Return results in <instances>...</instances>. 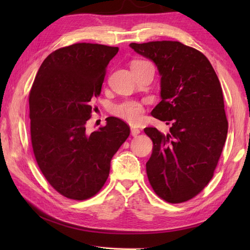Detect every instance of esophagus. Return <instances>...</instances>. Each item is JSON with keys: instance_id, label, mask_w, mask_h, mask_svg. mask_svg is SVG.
<instances>
[{"instance_id": "34e87169", "label": "esophagus", "mask_w": 250, "mask_h": 250, "mask_svg": "<svg viewBox=\"0 0 250 250\" xmlns=\"http://www.w3.org/2000/svg\"><path fill=\"white\" fill-rule=\"evenodd\" d=\"M140 132H141V131H140L139 128H135V127H132V128H131V135H132V137H137V135H138Z\"/></svg>"}]
</instances>
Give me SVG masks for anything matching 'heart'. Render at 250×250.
I'll return each mask as SVG.
<instances>
[{
    "label": "heart",
    "instance_id": "1",
    "mask_svg": "<svg viewBox=\"0 0 250 250\" xmlns=\"http://www.w3.org/2000/svg\"><path fill=\"white\" fill-rule=\"evenodd\" d=\"M112 112L118 118L133 125L140 124L144 118V108L142 104L137 101H125L120 103L113 106Z\"/></svg>",
    "mask_w": 250,
    "mask_h": 250
}]
</instances>
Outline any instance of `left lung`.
<instances>
[{"instance_id": "left-lung-1", "label": "left lung", "mask_w": 250, "mask_h": 250, "mask_svg": "<svg viewBox=\"0 0 250 250\" xmlns=\"http://www.w3.org/2000/svg\"><path fill=\"white\" fill-rule=\"evenodd\" d=\"M161 76V98L151 115L170 125L164 134L147 127L153 142L146 164L154 192L170 203L190 200L214 175L228 135L220 81L201 52L179 42H132Z\"/></svg>"}]
</instances>
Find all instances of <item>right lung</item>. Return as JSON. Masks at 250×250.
Segmentation results:
<instances>
[{"instance_id":"1","label":"right lung","mask_w":250,"mask_h":250,"mask_svg":"<svg viewBox=\"0 0 250 250\" xmlns=\"http://www.w3.org/2000/svg\"><path fill=\"white\" fill-rule=\"evenodd\" d=\"M118 47L74 43L43 60L29 95L34 156L43 176L64 197L84 200L101 190L112 156L129 137L119 118L87 133L93 97L99 96L106 66Z\"/></svg>"}]
</instances>
